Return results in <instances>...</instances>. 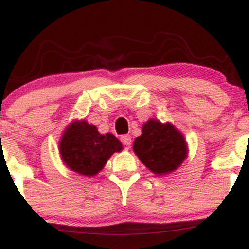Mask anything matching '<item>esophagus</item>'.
Here are the masks:
<instances>
[{
  "instance_id": "1",
  "label": "esophagus",
  "mask_w": 249,
  "mask_h": 249,
  "mask_svg": "<svg viewBox=\"0 0 249 249\" xmlns=\"http://www.w3.org/2000/svg\"><path fill=\"white\" fill-rule=\"evenodd\" d=\"M121 142L126 146H130L131 145V137L127 136V134H124V136L121 137Z\"/></svg>"
}]
</instances>
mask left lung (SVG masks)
Segmentation results:
<instances>
[{
  "label": "left lung",
  "instance_id": "1",
  "mask_svg": "<svg viewBox=\"0 0 249 249\" xmlns=\"http://www.w3.org/2000/svg\"><path fill=\"white\" fill-rule=\"evenodd\" d=\"M134 153L156 174L172 172L186 158L187 148L182 134L170 123L151 119L142 126L141 137L133 144Z\"/></svg>",
  "mask_w": 249,
  "mask_h": 249
}]
</instances>
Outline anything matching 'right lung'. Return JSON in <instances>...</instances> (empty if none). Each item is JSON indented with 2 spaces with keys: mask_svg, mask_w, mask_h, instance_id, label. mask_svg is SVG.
Here are the masks:
<instances>
[{
  "mask_svg": "<svg viewBox=\"0 0 249 249\" xmlns=\"http://www.w3.org/2000/svg\"><path fill=\"white\" fill-rule=\"evenodd\" d=\"M122 148V142L113 134H101L96 126L85 121L72 123L59 144L65 165L73 172L88 177L98 173L111 154Z\"/></svg>",
  "mask_w": 249,
  "mask_h": 249,
  "instance_id": "obj_1",
  "label": "right lung"
}]
</instances>
